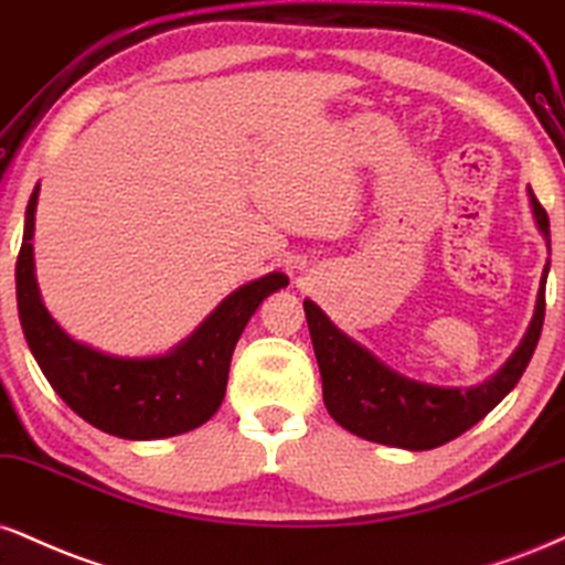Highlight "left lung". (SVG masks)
Here are the masks:
<instances>
[{
  "label": "left lung",
  "instance_id": "1",
  "mask_svg": "<svg viewBox=\"0 0 565 565\" xmlns=\"http://www.w3.org/2000/svg\"><path fill=\"white\" fill-rule=\"evenodd\" d=\"M529 202H532L536 228L542 231L550 247L547 213L532 189H529ZM547 270L550 263L540 281L534 318L521 344L494 376L473 386H437L392 371L363 344L339 331L316 302L305 300V316H308L312 350L321 369L323 403L329 416L358 437L416 452L434 450L460 437L473 424H479L519 384L521 373L526 371L540 342L542 321H545Z\"/></svg>",
  "mask_w": 565,
  "mask_h": 565
}]
</instances>
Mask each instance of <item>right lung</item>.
Returning a JSON list of instances; mask_svg holds the SVG:
<instances>
[{
  "label": "right lung",
  "instance_id": "1",
  "mask_svg": "<svg viewBox=\"0 0 565 565\" xmlns=\"http://www.w3.org/2000/svg\"><path fill=\"white\" fill-rule=\"evenodd\" d=\"M39 183L25 207L15 265L18 312L39 369L86 424L120 439H166L215 416L228 384V365L244 326L289 278L274 274L244 284L166 355L120 358L73 339L44 308L33 268V221Z\"/></svg>",
  "mask_w": 565,
  "mask_h": 565
}]
</instances>
